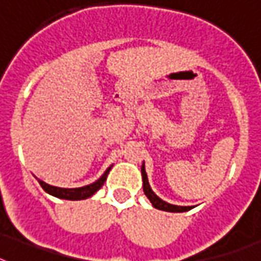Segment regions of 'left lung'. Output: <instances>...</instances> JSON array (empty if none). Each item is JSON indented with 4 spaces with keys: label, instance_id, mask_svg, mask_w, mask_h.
<instances>
[{
    "label": "left lung",
    "instance_id": "left-lung-1",
    "mask_svg": "<svg viewBox=\"0 0 261 261\" xmlns=\"http://www.w3.org/2000/svg\"><path fill=\"white\" fill-rule=\"evenodd\" d=\"M142 179H143V192H145L146 197L149 198L150 202L152 204V206L156 207V209H160V211H165V212H188L192 209V206H178V205H171L165 202L164 200H161L160 197L156 196L155 193L152 192L151 188L149 185V179H147V174H146L145 170V162L142 165Z\"/></svg>",
    "mask_w": 261,
    "mask_h": 261
}]
</instances>
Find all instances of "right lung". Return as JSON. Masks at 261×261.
<instances>
[{"label":"right lung","mask_w":261,"mask_h":261,"mask_svg":"<svg viewBox=\"0 0 261 261\" xmlns=\"http://www.w3.org/2000/svg\"><path fill=\"white\" fill-rule=\"evenodd\" d=\"M110 166L107 170L105 171V174L101 175L100 178L95 181L94 184L91 185L83 186V188H75V189H64V188H57V186H52L45 184L44 181L39 179V184L41 185V188L45 190L46 193H49L52 196L57 197V198H63V200H71V201H77V200H86L88 197H91L92 194L100 189L101 186L105 185V181L107 179V175H109L110 170H111Z\"/></svg>","instance_id":"add662e5"}]
</instances>
